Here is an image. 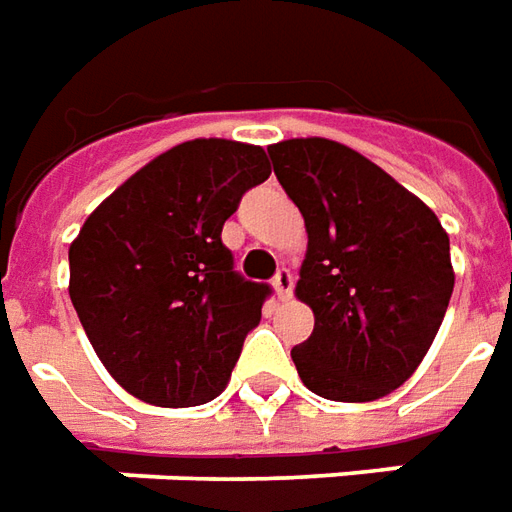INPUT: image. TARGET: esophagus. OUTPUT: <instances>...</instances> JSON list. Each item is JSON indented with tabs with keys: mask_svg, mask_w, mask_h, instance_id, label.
<instances>
[{
	"mask_svg": "<svg viewBox=\"0 0 512 512\" xmlns=\"http://www.w3.org/2000/svg\"><path fill=\"white\" fill-rule=\"evenodd\" d=\"M274 290H277L279 301H290L293 296V274L288 268H279L277 277H274Z\"/></svg>",
	"mask_w": 512,
	"mask_h": 512,
	"instance_id": "esophagus-1",
	"label": "esophagus"
}]
</instances>
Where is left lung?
Segmentation results:
<instances>
[{
	"label": "left lung",
	"instance_id": "8db88e82",
	"mask_svg": "<svg viewBox=\"0 0 512 512\" xmlns=\"http://www.w3.org/2000/svg\"><path fill=\"white\" fill-rule=\"evenodd\" d=\"M268 153L307 227L296 299L315 329L290 351L299 378L340 403L389 395L414 376L450 304L447 230L354 147L307 136Z\"/></svg>",
	"mask_w": 512,
	"mask_h": 512
}]
</instances>
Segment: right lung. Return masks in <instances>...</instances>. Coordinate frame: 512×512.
Instances as JSON below:
<instances>
[{
	"instance_id": "1",
	"label": "right lung",
	"mask_w": 512,
	"mask_h": 512,
	"mask_svg": "<svg viewBox=\"0 0 512 512\" xmlns=\"http://www.w3.org/2000/svg\"><path fill=\"white\" fill-rule=\"evenodd\" d=\"M268 175L260 145L191 139L117 186L73 238L68 293L128 395L189 408L227 386L271 290L235 274L222 227Z\"/></svg>"
}]
</instances>
